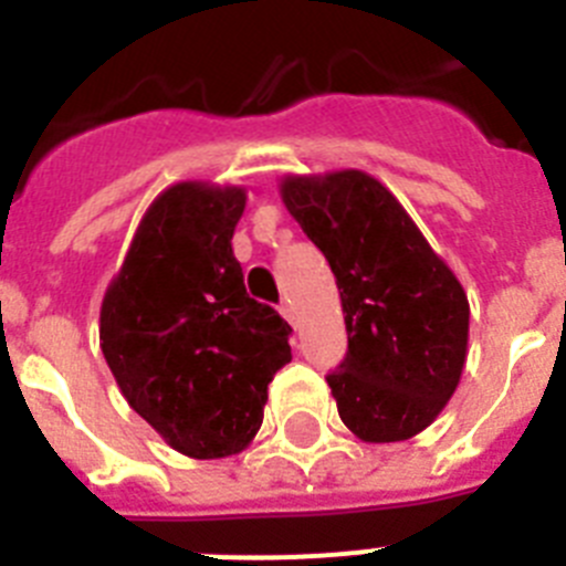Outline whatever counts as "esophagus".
Masks as SVG:
<instances>
[{
    "instance_id": "1",
    "label": "esophagus",
    "mask_w": 566,
    "mask_h": 566,
    "mask_svg": "<svg viewBox=\"0 0 566 566\" xmlns=\"http://www.w3.org/2000/svg\"><path fill=\"white\" fill-rule=\"evenodd\" d=\"M280 314H283V317H286L289 323H294V308H292V300H283V303H280Z\"/></svg>"
}]
</instances>
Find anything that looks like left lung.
<instances>
[{"mask_svg": "<svg viewBox=\"0 0 566 566\" xmlns=\"http://www.w3.org/2000/svg\"><path fill=\"white\" fill-rule=\"evenodd\" d=\"M280 198L337 277L348 352L326 379L339 419L363 442L417 437L462 379V283L368 172L286 175Z\"/></svg>", "mask_w": 566, "mask_h": 566, "instance_id": "8db88e82", "label": "left lung"}]
</instances>
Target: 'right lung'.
Instances as JSON below:
<instances>
[{"mask_svg":"<svg viewBox=\"0 0 566 566\" xmlns=\"http://www.w3.org/2000/svg\"><path fill=\"white\" fill-rule=\"evenodd\" d=\"M243 209V187L164 189L102 300L98 339L124 399L189 459L243 451L292 359V326L249 297L234 260Z\"/></svg>","mask_w":566,"mask_h":566,"instance_id":"obj_1","label":"right lung"}]
</instances>
